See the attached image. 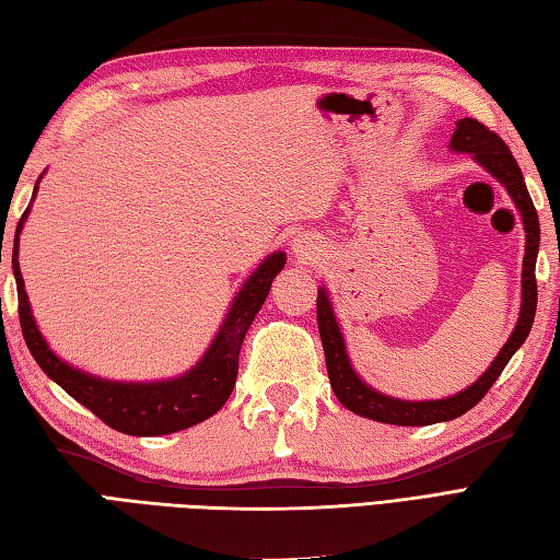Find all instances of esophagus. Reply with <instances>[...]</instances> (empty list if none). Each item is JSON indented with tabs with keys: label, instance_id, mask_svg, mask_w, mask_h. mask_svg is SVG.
Masks as SVG:
<instances>
[{
	"label": "esophagus",
	"instance_id": "34e87169",
	"mask_svg": "<svg viewBox=\"0 0 560 560\" xmlns=\"http://www.w3.org/2000/svg\"><path fill=\"white\" fill-rule=\"evenodd\" d=\"M292 249H294V256L299 258V261H313L316 254L320 252L318 244L313 242V237H306V235H299L292 244Z\"/></svg>",
	"mask_w": 560,
	"mask_h": 560
}]
</instances>
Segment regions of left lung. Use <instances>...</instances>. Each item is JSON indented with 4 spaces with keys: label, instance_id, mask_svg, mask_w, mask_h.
I'll use <instances>...</instances> for the list:
<instances>
[{
    "label": "left lung",
    "instance_id": "8db88e82",
    "mask_svg": "<svg viewBox=\"0 0 560 560\" xmlns=\"http://www.w3.org/2000/svg\"><path fill=\"white\" fill-rule=\"evenodd\" d=\"M454 152L470 154L480 166L492 173L497 180L506 187L515 209L521 211L523 225H525V258H523V304H521V318H517L509 342L503 345L494 363L487 368L480 380H475L470 387L454 394L446 399L434 401H404L387 397V394L368 387L363 380L353 371L342 330H339L335 311L327 296L325 288L318 290V330L323 339L325 351V365L327 375H330V385L335 397L347 406L349 411L357 416L371 418L377 422H389V425H432V422H446L463 416L480 401L485 394L497 383V377L503 373V368L511 361L513 353L523 347L529 335V327L535 323L537 311V280H535V266H537V252H539V218L537 209L532 203V197L525 187L523 173L511 154L509 144L503 142L497 132L485 128L480 120L475 118H460L456 122L452 144Z\"/></svg>",
    "mask_w": 560,
    "mask_h": 560
}]
</instances>
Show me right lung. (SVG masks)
<instances>
[{
  "label": "right lung",
  "instance_id": "right-lung-1",
  "mask_svg": "<svg viewBox=\"0 0 560 560\" xmlns=\"http://www.w3.org/2000/svg\"><path fill=\"white\" fill-rule=\"evenodd\" d=\"M28 211L31 209H25L19 221L11 256L13 276H16L19 290V320L25 345H28L33 359L54 383L63 392L71 394L78 404L90 408V411L100 420H104L108 428H114L122 434H132V438L171 434L177 430L192 428L197 422L211 418L215 411H221L235 387L244 335H247L256 313L261 311L270 292L272 278L284 268V258L288 256L282 252L270 254L266 261L252 272L249 280L244 282L242 290L237 292L235 302L230 306L211 347L192 371H187L185 375L173 380H161V383H112V380L94 377L61 361L45 342L43 332L37 330L19 268V235L25 218H28Z\"/></svg>",
  "mask_w": 560,
  "mask_h": 560
}]
</instances>
